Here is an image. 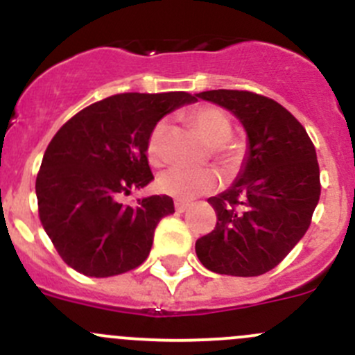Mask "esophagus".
Masks as SVG:
<instances>
[{"instance_id": "1", "label": "esophagus", "mask_w": 355, "mask_h": 355, "mask_svg": "<svg viewBox=\"0 0 355 355\" xmlns=\"http://www.w3.org/2000/svg\"><path fill=\"white\" fill-rule=\"evenodd\" d=\"M189 207H191V204L185 202V200H175V209H177L178 213H185Z\"/></svg>"}]
</instances>
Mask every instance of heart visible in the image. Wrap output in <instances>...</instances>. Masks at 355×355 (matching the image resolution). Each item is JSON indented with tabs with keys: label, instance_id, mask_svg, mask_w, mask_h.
Returning a JSON list of instances; mask_svg holds the SVG:
<instances>
[{
	"label": "heart",
	"instance_id": "1",
	"mask_svg": "<svg viewBox=\"0 0 355 355\" xmlns=\"http://www.w3.org/2000/svg\"><path fill=\"white\" fill-rule=\"evenodd\" d=\"M191 123L199 132L200 137L213 146V153L218 159L232 161L237 155V146L230 144L232 121L228 114L214 106H200L191 113ZM168 132V121L161 120L153 127L148 137V157L153 164L163 161L164 137ZM157 187L164 194L182 200H191L199 194L214 191L218 187V175L213 170H184V168H170L157 178Z\"/></svg>",
	"mask_w": 355,
	"mask_h": 355
}]
</instances>
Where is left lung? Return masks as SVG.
Listing matches in <instances>:
<instances>
[{
  "mask_svg": "<svg viewBox=\"0 0 355 355\" xmlns=\"http://www.w3.org/2000/svg\"><path fill=\"white\" fill-rule=\"evenodd\" d=\"M244 127L247 151L234 184L207 199L216 227L196 242L209 271L259 277L304 237L321 194L316 149L306 128L277 101L249 91L199 92Z\"/></svg>",
  "mask_w": 355,
  "mask_h": 355,
  "instance_id": "1",
  "label": "left lung"
}]
</instances>
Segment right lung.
Returning <instances> with one entry per match:
<instances>
[{"label": "right lung", "instance_id": "right-lung-1", "mask_svg": "<svg viewBox=\"0 0 355 355\" xmlns=\"http://www.w3.org/2000/svg\"><path fill=\"white\" fill-rule=\"evenodd\" d=\"M198 99L187 92H127L94 103L67 121L42 157L35 180L39 218L62 259L85 277L137 268L151 250L159 220L173 214L170 196L120 202L155 180L148 137L173 110Z\"/></svg>", "mask_w": 355, "mask_h": 355}]
</instances>
